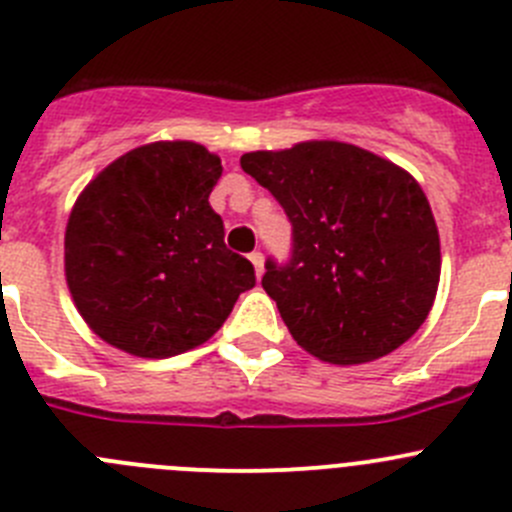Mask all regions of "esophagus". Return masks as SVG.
Here are the masks:
<instances>
[{
	"mask_svg": "<svg viewBox=\"0 0 512 512\" xmlns=\"http://www.w3.org/2000/svg\"><path fill=\"white\" fill-rule=\"evenodd\" d=\"M248 259H251V264H253V269H256V276H261L264 274V253H251V256H248Z\"/></svg>",
	"mask_w": 512,
	"mask_h": 512,
	"instance_id": "1",
	"label": "esophagus"
}]
</instances>
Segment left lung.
<instances>
[{
    "mask_svg": "<svg viewBox=\"0 0 512 512\" xmlns=\"http://www.w3.org/2000/svg\"><path fill=\"white\" fill-rule=\"evenodd\" d=\"M241 168L294 226L286 266L266 261L261 286L291 337L329 364H364L407 342L440 284V233L415 178L339 140L241 155Z\"/></svg>",
    "mask_w": 512,
    "mask_h": 512,
    "instance_id": "8db88e82",
    "label": "left lung"
}]
</instances>
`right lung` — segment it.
I'll list each match as a JSON object with an SVG mask.
<instances>
[{
    "instance_id": "add662e5",
    "label": "right lung",
    "mask_w": 512,
    "mask_h": 512,
    "mask_svg": "<svg viewBox=\"0 0 512 512\" xmlns=\"http://www.w3.org/2000/svg\"><path fill=\"white\" fill-rule=\"evenodd\" d=\"M221 158L193 140L140 145L77 196L65 231V279L102 342L143 359L201 347L238 294L251 261L228 251L208 203Z\"/></svg>"
}]
</instances>
